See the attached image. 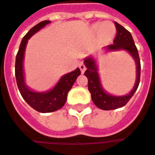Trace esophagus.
<instances>
[{
    "label": "esophagus",
    "instance_id": "esophagus-1",
    "mask_svg": "<svg viewBox=\"0 0 155 155\" xmlns=\"http://www.w3.org/2000/svg\"><path fill=\"white\" fill-rule=\"evenodd\" d=\"M79 68L81 69V74H83L85 71H86V67L84 66V64L82 63V62H81L80 64H79Z\"/></svg>",
    "mask_w": 155,
    "mask_h": 155
}]
</instances>
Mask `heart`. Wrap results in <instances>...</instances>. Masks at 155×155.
<instances>
[{
  "mask_svg": "<svg viewBox=\"0 0 155 155\" xmlns=\"http://www.w3.org/2000/svg\"><path fill=\"white\" fill-rule=\"evenodd\" d=\"M95 30H99V32L102 36H104L107 37V35L109 34H113L116 29H115V26H114L112 23H103L102 25H100L99 23H97L95 25Z\"/></svg>",
  "mask_w": 155,
  "mask_h": 155,
  "instance_id": "1",
  "label": "heart"
}]
</instances>
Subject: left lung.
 <instances>
[{
	"label": "left lung",
	"instance_id": "1",
	"mask_svg": "<svg viewBox=\"0 0 155 155\" xmlns=\"http://www.w3.org/2000/svg\"><path fill=\"white\" fill-rule=\"evenodd\" d=\"M115 25L117 29V36L114 39L113 44L105 46L104 49L107 51H126L132 56L136 64V81L129 94L120 96L110 95L105 91L101 83L96 59L92 56L84 59V64L87 68L84 74L87 78V87L91 94L92 101L96 107L104 110H116L126 104L136 92L140 80V60L132 34L117 22H115Z\"/></svg>",
	"mask_w": 155,
	"mask_h": 155
}]
</instances>
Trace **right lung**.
I'll list each match as a JSON object with an SVG mask.
<instances>
[{
  "label": "right lung",
  "mask_w": 155,
  "mask_h": 155,
  "mask_svg": "<svg viewBox=\"0 0 155 155\" xmlns=\"http://www.w3.org/2000/svg\"><path fill=\"white\" fill-rule=\"evenodd\" d=\"M50 23V21L47 20L40 22L28 31L22 39L15 58V79L18 89L26 103L34 110L42 113L53 112L62 108L67 101L69 90L72 88L74 81L81 74L80 68H76L74 71L63 75L55 86L51 90L45 92L34 91L26 85L23 72V59L26 45L28 40L36 32Z\"/></svg>",
  "instance_id": "obj_1"
}]
</instances>
